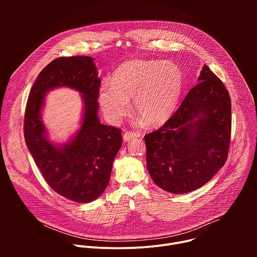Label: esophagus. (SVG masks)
Returning <instances> with one entry per match:
<instances>
[{"label": "esophagus", "mask_w": 257, "mask_h": 257, "mask_svg": "<svg viewBox=\"0 0 257 257\" xmlns=\"http://www.w3.org/2000/svg\"><path fill=\"white\" fill-rule=\"evenodd\" d=\"M138 136V134L136 133V132H133V131H126L125 133H124V135H123V139H124V141H129V140H131V139H133V138H135V137H137Z\"/></svg>", "instance_id": "34e87169"}]
</instances>
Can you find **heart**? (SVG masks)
I'll return each instance as SVG.
<instances>
[{
    "instance_id": "b5f03b06",
    "label": "heart",
    "mask_w": 257,
    "mask_h": 257,
    "mask_svg": "<svg viewBox=\"0 0 257 257\" xmlns=\"http://www.w3.org/2000/svg\"><path fill=\"white\" fill-rule=\"evenodd\" d=\"M183 86V72L175 63L135 60L117 69L111 84L101 87L98 101L105 118L115 123L134 99L137 116L150 126H160L175 112Z\"/></svg>"
}]
</instances>
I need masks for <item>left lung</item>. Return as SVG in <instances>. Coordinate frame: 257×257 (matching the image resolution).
Instances as JSON below:
<instances>
[{
	"label": "left lung",
	"instance_id": "obj_1",
	"mask_svg": "<svg viewBox=\"0 0 257 257\" xmlns=\"http://www.w3.org/2000/svg\"><path fill=\"white\" fill-rule=\"evenodd\" d=\"M231 127L229 91L204 65L198 83L176 113L144 136L146 164L154 182L174 194L206 184L227 161Z\"/></svg>",
	"mask_w": 257,
	"mask_h": 257
}]
</instances>
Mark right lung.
Segmentation results:
<instances>
[{
	"label": "right lung",
	"mask_w": 257,
	"mask_h": 257,
	"mask_svg": "<svg viewBox=\"0 0 257 257\" xmlns=\"http://www.w3.org/2000/svg\"><path fill=\"white\" fill-rule=\"evenodd\" d=\"M100 82L91 57H61L42 70L25 107L24 138L34 163L54 191L80 203L96 199L105 190L122 145L121 129L98 120ZM62 86L83 94L85 112L81 130L69 143L57 147L46 137L41 109L46 92Z\"/></svg>",
	"instance_id": "add662e5"
}]
</instances>
